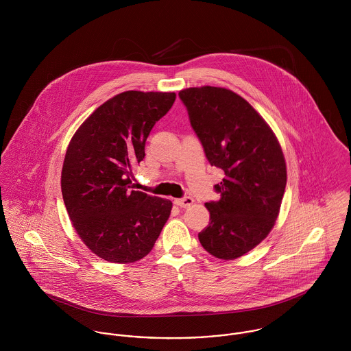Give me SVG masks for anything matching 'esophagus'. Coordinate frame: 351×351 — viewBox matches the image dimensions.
<instances>
[{
	"mask_svg": "<svg viewBox=\"0 0 351 351\" xmlns=\"http://www.w3.org/2000/svg\"><path fill=\"white\" fill-rule=\"evenodd\" d=\"M193 202H195V200H193L192 197H184V199H176V200H174V204H176L177 206H181V208H188V206H191Z\"/></svg>",
	"mask_w": 351,
	"mask_h": 351,
	"instance_id": "obj_1",
	"label": "esophagus"
}]
</instances>
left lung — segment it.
<instances>
[{"label":"left lung","mask_w":351,"mask_h":351,"mask_svg":"<svg viewBox=\"0 0 351 351\" xmlns=\"http://www.w3.org/2000/svg\"><path fill=\"white\" fill-rule=\"evenodd\" d=\"M212 166L224 171L220 200L205 202L209 224L199 234L210 255L231 261L256 247L271 231L287 186L281 145L247 101L219 86L178 93Z\"/></svg>","instance_id":"8db88e82"}]
</instances>
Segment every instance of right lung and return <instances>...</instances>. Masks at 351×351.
Here are the masks:
<instances>
[{
  "instance_id": "add662e5",
  "label": "right lung",
  "mask_w": 351,
  "mask_h": 351,
  "mask_svg": "<svg viewBox=\"0 0 351 351\" xmlns=\"http://www.w3.org/2000/svg\"><path fill=\"white\" fill-rule=\"evenodd\" d=\"M174 92L127 90L100 105L73 135L62 167V196L86 247L112 263H132L154 247L171 201L131 188L154 124Z\"/></svg>"
}]
</instances>
